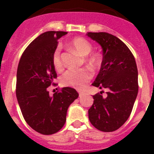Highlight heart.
<instances>
[{"label": "heart", "mask_w": 154, "mask_h": 154, "mask_svg": "<svg viewBox=\"0 0 154 154\" xmlns=\"http://www.w3.org/2000/svg\"><path fill=\"white\" fill-rule=\"evenodd\" d=\"M64 79L68 84L75 88L82 86L85 83V80L81 73L74 71H70L64 76Z\"/></svg>", "instance_id": "obj_1"}]
</instances>
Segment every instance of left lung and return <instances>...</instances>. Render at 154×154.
Wrapping results in <instances>:
<instances>
[{
	"label": "left lung",
	"mask_w": 154,
	"mask_h": 154,
	"mask_svg": "<svg viewBox=\"0 0 154 154\" xmlns=\"http://www.w3.org/2000/svg\"><path fill=\"white\" fill-rule=\"evenodd\" d=\"M67 32L48 31L33 40L23 53L17 72L16 95L25 122L39 134L62 129L68 108L78 97L70 87L48 89L57 78L53 56L58 40ZM53 85H57L53 83Z\"/></svg>",
	"instance_id": "left-lung-1"
}]
</instances>
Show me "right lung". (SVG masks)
I'll return each instance as SVG.
<instances>
[{
  "instance_id": "right-lung-1",
  "label": "right lung",
  "mask_w": 154,
  "mask_h": 154,
  "mask_svg": "<svg viewBox=\"0 0 154 154\" xmlns=\"http://www.w3.org/2000/svg\"><path fill=\"white\" fill-rule=\"evenodd\" d=\"M102 49L101 69L93 85L100 87L89 109V119L102 132L117 130L131 113L138 93L134 56L119 38L107 32H88Z\"/></svg>"
}]
</instances>
